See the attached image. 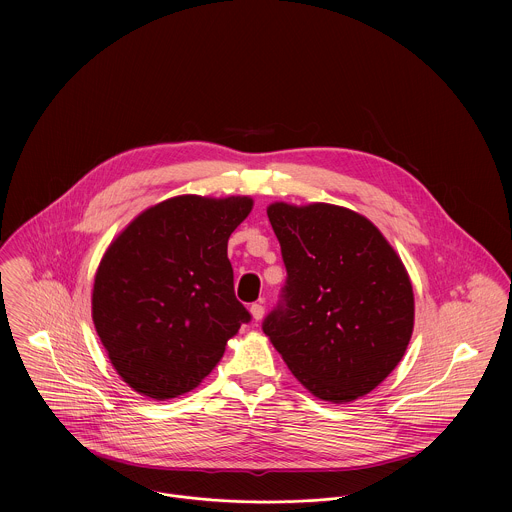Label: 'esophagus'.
<instances>
[{
	"instance_id": "esophagus-1",
	"label": "esophagus",
	"mask_w": 512,
	"mask_h": 512,
	"mask_svg": "<svg viewBox=\"0 0 512 512\" xmlns=\"http://www.w3.org/2000/svg\"><path fill=\"white\" fill-rule=\"evenodd\" d=\"M250 313H252L254 321H260V319L264 317V305H262V301H260V303H252V305H250Z\"/></svg>"
}]
</instances>
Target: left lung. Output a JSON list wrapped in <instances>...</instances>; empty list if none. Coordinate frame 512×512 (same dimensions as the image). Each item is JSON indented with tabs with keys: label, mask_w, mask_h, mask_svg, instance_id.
Listing matches in <instances>:
<instances>
[{
	"label": "left lung",
	"mask_w": 512,
	"mask_h": 512,
	"mask_svg": "<svg viewBox=\"0 0 512 512\" xmlns=\"http://www.w3.org/2000/svg\"><path fill=\"white\" fill-rule=\"evenodd\" d=\"M268 219L288 278L264 333L313 396L333 404L365 396L402 361L414 329L400 256L345 207L272 203Z\"/></svg>",
	"instance_id": "8db88e82"
}]
</instances>
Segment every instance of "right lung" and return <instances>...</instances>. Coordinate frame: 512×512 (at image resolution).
I'll return each mask as SVG.
<instances>
[{
	"mask_svg": "<svg viewBox=\"0 0 512 512\" xmlns=\"http://www.w3.org/2000/svg\"><path fill=\"white\" fill-rule=\"evenodd\" d=\"M252 205L250 197H173L108 246L94 276L92 321L136 392L169 400L197 388L250 321L234 295L226 246Z\"/></svg>",
	"mask_w": 512,
	"mask_h": 512,
	"instance_id": "obj_1",
	"label": "right lung"
}]
</instances>
